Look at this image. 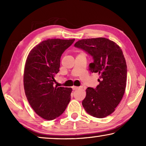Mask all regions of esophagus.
Instances as JSON below:
<instances>
[{
    "mask_svg": "<svg viewBox=\"0 0 146 146\" xmlns=\"http://www.w3.org/2000/svg\"><path fill=\"white\" fill-rule=\"evenodd\" d=\"M79 88V87H76V86H73L72 87V89L73 90H78V89Z\"/></svg>",
    "mask_w": 146,
    "mask_h": 146,
    "instance_id": "1",
    "label": "esophagus"
}]
</instances>
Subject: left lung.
<instances>
[{"mask_svg": "<svg viewBox=\"0 0 146 146\" xmlns=\"http://www.w3.org/2000/svg\"><path fill=\"white\" fill-rule=\"evenodd\" d=\"M93 58L89 68L100 76L97 88H88L82 101L86 111L94 117L104 118L115 111L126 87L127 65L117 43L104 37L82 39L75 44Z\"/></svg>", "mask_w": 146, "mask_h": 146, "instance_id": "8db88e82", "label": "left lung"}]
</instances>
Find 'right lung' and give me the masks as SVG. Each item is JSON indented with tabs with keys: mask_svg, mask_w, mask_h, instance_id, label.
Here are the masks:
<instances>
[{
	"mask_svg": "<svg viewBox=\"0 0 146 146\" xmlns=\"http://www.w3.org/2000/svg\"><path fill=\"white\" fill-rule=\"evenodd\" d=\"M75 39H47L31 49L24 71L27 99L36 114L51 120L62 114L71 99V88L54 87L62 54Z\"/></svg>",
	"mask_w": 146,
	"mask_h": 146,
	"instance_id": "1",
	"label": "right lung"
}]
</instances>
